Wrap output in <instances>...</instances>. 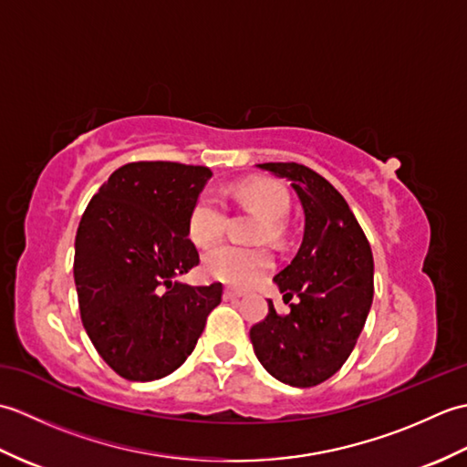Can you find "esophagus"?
Wrapping results in <instances>:
<instances>
[{
    "label": "esophagus",
    "instance_id": "esophagus-1",
    "mask_svg": "<svg viewBox=\"0 0 467 467\" xmlns=\"http://www.w3.org/2000/svg\"><path fill=\"white\" fill-rule=\"evenodd\" d=\"M241 296H244V291L233 289V286H226L224 289V299H241Z\"/></svg>",
    "mask_w": 467,
    "mask_h": 467
}]
</instances>
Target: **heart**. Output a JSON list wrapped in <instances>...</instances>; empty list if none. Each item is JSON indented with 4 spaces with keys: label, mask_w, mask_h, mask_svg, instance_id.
<instances>
[{
    "label": "heart",
    "mask_w": 467,
    "mask_h": 467,
    "mask_svg": "<svg viewBox=\"0 0 467 467\" xmlns=\"http://www.w3.org/2000/svg\"><path fill=\"white\" fill-rule=\"evenodd\" d=\"M241 201L269 218V226L261 236L281 234L279 221L286 216L291 206V198L286 188L275 181H249L239 186ZM226 211L221 198L211 191L202 192L188 214V234L196 244H208L216 241L224 233ZM273 254L265 246H239V244H218L208 251L202 259L204 273L211 279L223 281L236 286H249L261 279L265 273L273 269Z\"/></svg>",
    "instance_id": "1"
}]
</instances>
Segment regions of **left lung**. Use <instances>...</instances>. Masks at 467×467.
<instances>
[{
    "label": "left lung",
    "instance_id": "left-lung-1",
    "mask_svg": "<svg viewBox=\"0 0 467 467\" xmlns=\"http://www.w3.org/2000/svg\"><path fill=\"white\" fill-rule=\"evenodd\" d=\"M289 178L305 211L301 249L275 276L291 313L273 301L263 321L251 327L256 359L275 379L313 387L341 369L359 337L373 301V254L345 198L309 166L259 164Z\"/></svg>",
    "mask_w": 467,
    "mask_h": 467
}]
</instances>
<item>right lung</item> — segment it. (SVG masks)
Wrapping results in <instances>:
<instances>
[{
    "instance_id": "obj_1",
    "label": "right lung",
    "mask_w": 467,
    "mask_h": 467,
    "mask_svg": "<svg viewBox=\"0 0 467 467\" xmlns=\"http://www.w3.org/2000/svg\"><path fill=\"white\" fill-rule=\"evenodd\" d=\"M213 172L178 162L118 168L86 206L76 233L74 281L84 329L128 381L178 369L223 299V285L172 281L201 263L188 214Z\"/></svg>"
}]
</instances>
